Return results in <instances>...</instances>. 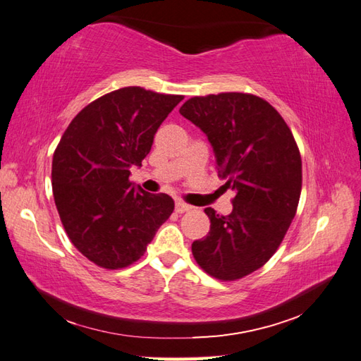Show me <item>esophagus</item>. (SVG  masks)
Here are the masks:
<instances>
[{
    "mask_svg": "<svg viewBox=\"0 0 361 361\" xmlns=\"http://www.w3.org/2000/svg\"><path fill=\"white\" fill-rule=\"evenodd\" d=\"M190 209V206L185 202H176L175 203V212L176 214H183V212H188Z\"/></svg>",
    "mask_w": 361,
    "mask_h": 361,
    "instance_id": "esophagus-1",
    "label": "esophagus"
}]
</instances>
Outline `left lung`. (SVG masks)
<instances>
[{
	"mask_svg": "<svg viewBox=\"0 0 361 361\" xmlns=\"http://www.w3.org/2000/svg\"><path fill=\"white\" fill-rule=\"evenodd\" d=\"M181 116L200 127L216 153V169L233 189V212L206 208L209 233L192 243L203 270L237 281L264 267L293 220L302 188V161L287 122L250 93L190 97Z\"/></svg>",
	"mask_w": 361,
	"mask_h": 361,
	"instance_id": "obj_1",
	"label": "left lung"
}]
</instances>
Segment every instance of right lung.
<instances>
[{
	"label": "right lung",
	"mask_w": 361,
	"mask_h": 361,
	"mask_svg": "<svg viewBox=\"0 0 361 361\" xmlns=\"http://www.w3.org/2000/svg\"><path fill=\"white\" fill-rule=\"evenodd\" d=\"M183 101L126 87L82 109L52 158V194L73 245L97 267L119 270L144 256L173 212L166 194L136 190L130 167L149 155L158 127Z\"/></svg>",
	"instance_id": "1"
}]
</instances>
